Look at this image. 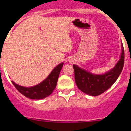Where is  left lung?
Wrapping results in <instances>:
<instances>
[{
    "instance_id": "1",
    "label": "left lung",
    "mask_w": 131,
    "mask_h": 131,
    "mask_svg": "<svg viewBox=\"0 0 131 131\" xmlns=\"http://www.w3.org/2000/svg\"><path fill=\"white\" fill-rule=\"evenodd\" d=\"M119 62L110 71L103 75H94L73 65L75 79L77 87L82 92L92 96H98L107 91L116 81L124 66L125 53L123 45Z\"/></svg>"
}]
</instances>
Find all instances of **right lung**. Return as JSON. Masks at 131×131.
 Returning <instances> with one entry per match:
<instances>
[{"mask_svg": "<svg viewBox=\"0 0 131 131\" xmlns=\"http://www.w3.org/2000/svg\"><path fill=\"white\" fill-rule=\"evenodd\" d=\"M63 65V63H62L55 67L46 79L34 86L24 87L16 84L13 81H12V83L16 89L27 98L35 100L42 99L50 95L55 89Z\"/></svg>", "mask_w": 131, "mask_h": 131, "instance_id": "add662e5", "label": "right lung"}]
</instances>
